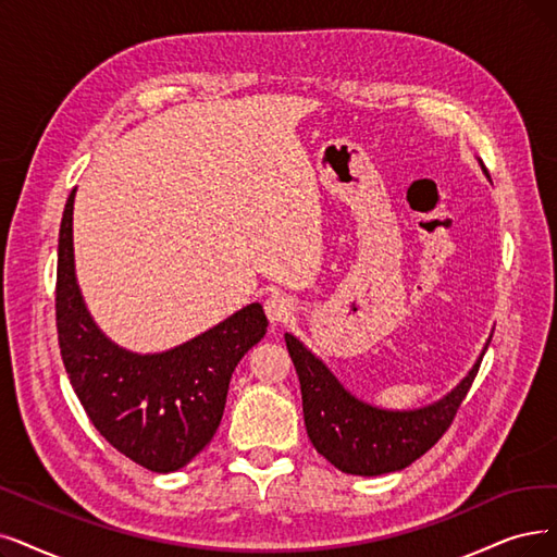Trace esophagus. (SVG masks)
I'll use <instances>...</instances> for the list:
<instances>
[{"label":"esophagus","instance_id":"1","mask_svg":"<svg viewBox=\"0 0 557 557\" xmlns=\"http://www.w3.org/2000/svg\"><path fill=\"white\" fill-rule=\"evenodd\" d=\"M290 310H293V304L285 295L274 293L264 299V313H267V318H270L272 324L285 322L287 318H290Z\"/></svg>","mask_w":557,"mask_h":557}]
</instances>
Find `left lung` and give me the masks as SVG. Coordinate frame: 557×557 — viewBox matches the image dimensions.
<instances>
[{"label":"left lung","mask_w":557,"mask_h":557,"mask_svg":"<svg viewBox=\"0 0 557 557\" xmlns=\"http://www.w3.org/2000/svg\"><path fill=\"white\" fill-rule=\"evenodd\" d=\"M285 345L299 374L310 443L338 471L351 475L403 471L425 455L453 425L482 363L480 359L469 376L436 405L413 411H384L349 395L329 368L290 333H285Z\"/></svg>","instance_id":"obj_1"}]
</instances>
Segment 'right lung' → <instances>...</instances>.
<instances>
[{"label":"right lung","instance_id":"right-lung-1","mask_svg":"<svg viewBox=\"0 0 557 557\" xmlns=\"http://www.w3.org/2000/svg\"><path fill=\"white\" fill-rule=\"evenodd\" d=\"M73 203H65L57 262V333L65 372L96 430L121 455L154 473L183 469L212 441L235 366L267 331L260 304L237 310L181 347L129 354L86 313L75 281Z\"/></svg>","mask_w":557,"mask_h":557}]
</instances>
